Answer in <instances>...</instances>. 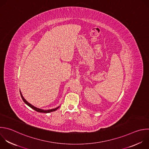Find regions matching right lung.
I'll return each mask as SVG.
<instances>
[{"instance_id": "1", "label": "right lung", "mask_w": 149, "mask_h": 149, "mask_svg": "<svg viewBox=\"0 0 149 149\" xmlns=\"http://www.w3.org/2000/svg\"><path fill=\"white\" fill-rule=\"evenodd\" d=\"M20 95H21V97L22 98L23 101H24V102L27 105H28L29 107H30L31 108H32L33 109H34V111L38 112H41V113H49V112H54V111H56L57 109H58L60 108V107H58L56 108H53V109H47V110H44V109H40V108H38L34 106H33V105H31V104H30L29 102H28L25 99L24 97H23V96L22 95V93L21 92V91H20Z\"/></svg>"}]
</instances>
